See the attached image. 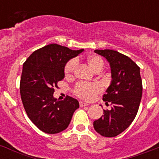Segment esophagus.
I'll list each match as a JSON object with an SVG mask.
<instances>
[{
  "label": "esophagus",
  "instance_id": "obj_1",
  "mask_svg": "<svg viewBox=\"0 0 159 159\" xmlns=\"http://www.w3.org/2000/svg\"><path fill=\"white\" fill-rule=\"evenodd\" d=\"M79 105H80V106H81V107H82V106H88L87 103L83 102H80Z\"/></svg>",
  "mask_w": 159,
  "mask_h": 159
}]
</instances>
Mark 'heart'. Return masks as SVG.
<instances>
[{
    "instance_id": "obj_1",
    "label": "heart",
    "mask_w": 159,
    "mask_h": 159,
    "mask_svg": "<svg viewBox=\"0 0 159 159\" xmlns=\"http://www.w3.org/2000/svg\"><path fill=\"white\" fill-rule=\"evenodd\" d=\"M89 66L94 72H99L104 67V61L99 56H91L87 59ZM78 61L76 59H71L66 63L65 66V75L66 78L73 77L75 71ZM102 91V86L99 83H87V82H78L76 84L74 92L76 96L84 100H91L98 93Z\"/></svg>"
}]
</instances>
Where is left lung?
<instances>
[{
    "label": "left lung",
    "mask_w": 159,
    "mask_h": 159,
    "mask_svg": "<svg viewBox=\"0 0 159 159\" xmlns=\"http://www.w3.org/2000/svg\"><path fill=\"white\" fill-rule=\"evenodd\" d=\"M94 52L110 63L112 81L102 99L112 107L103 110L104 115L93 121V127L102 136L115 137L129 127L139 110L143 95L140 68L118 51L96 49Z\"/></svg>",
    "instance_id": "8db88e82"
}]
</instances>
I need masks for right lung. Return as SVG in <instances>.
Instances as JSON below:
<instances>
[{"mask_svg": "<svg viewBox=\"0 0 159 159\" xmlns=\"http://www.w3.org/2000/svg\"><path fill=\"white\" fill-rule=\"evenodd\" d=\"M84 49L72 50L57 44L34 51L23 64L20 93L25 112L32 122L46 134L60 133L68 127L77 99L66 96L63 101L53 98L57 82L65 78V66Z\"/></svg>", "mask_w": 159, "mask_h": 159, "instance_id": "obj_1", "label": "right lung"}]
</instances>
